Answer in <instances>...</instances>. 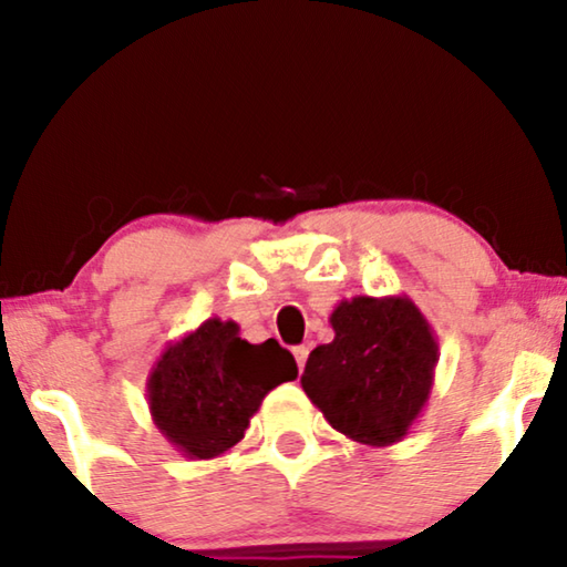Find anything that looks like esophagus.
<instances>
[{
	"mask_svg": "<svg viewBox=\"0 0 567 567\" xmlns=\"http://www.w3.org/2000/svg\"><path fill=\"white\" fill-rule=\"evenodd\" d=\"M307 355H309V351H307V346H297V348H293V359H297V367H299V371H305Z\"/></svg>",
	"mask_w": 567,
	"mask_h": 567,
	"instance_id": "34e87169",
	"label": "esophagus"
}]
</instances>
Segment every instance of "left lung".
<instances>
[{
	"label": "left lung",
	"mask_w": 567,
	"mask_h": 567,
	"mask_svg": "<svg viewBox=\"0 0 567 567\" xmlns=\"http://www.w3.org/2000/svg\"><path fill=\"white\" fill-rule=\"evenodd\" d=\"M332 343L309 353L301 386L332 429L367 446L408 436L429 405L439 340L408 293L353 297L332 309Z\"/></svg>",
	"instance_id": "8db88e82"
}]
</instances>
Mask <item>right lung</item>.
I'll use <instances>...</instances> for the list:
<instances>
[{"instance_id":"1","label":"right lung","mask_w":567,"mask_h":567,"mask_svg":"<svg viewBox=\"0 0 567 567\" xmlns=\"http://www.w3.org/2000/svg\"><path fill=\"white\" fill-rule=\"evenodd\" d=\"M297 361L276 343L252 346L235 320L200 322L169 343L146 379L162 436L188 460H214L245 439L262 398L297 379Z\"/></svg>"}]
</instances>
